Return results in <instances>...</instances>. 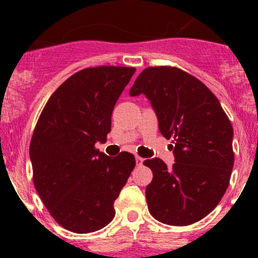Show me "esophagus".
Masks as SVG:
<instances>
[{
  "label": "esophagus",
  "instance_id": "34e87169",
  "mask_svg": "<svg viewBox=\"0 0 258 258\" xmlns=\"http://www.w3.org/2000/svg\"><path fill=\"white\" fill-rule=\"evenodd\" d=\"M136 163L137 166H141L142 163H144V158L140 157V156H136Z\"/></svg>",
  "mask_w": 258,
  "mask_h": 258
}]
</instances>
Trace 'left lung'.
<instances>
[{
	"mask_svg": "<svg viewBox=\"0 0 258 258\" xmlns=\"http://www.w3.org/2000/svg\"><path fill=\"white\" fill-rule=\"evenodd\" d=\"M145 95L161 135L172 140L175 163L155 157L146 187L148 211L160 222L187 226L206 217L220 204L233 168V128L220 101L196 77L177 67H148L130 96Z\"/></svg>",
	"mask_w": 258,
	"mask_h": 258,
	"instance_id": "obj_1",
	"label": "left lung"
}]
</instances>
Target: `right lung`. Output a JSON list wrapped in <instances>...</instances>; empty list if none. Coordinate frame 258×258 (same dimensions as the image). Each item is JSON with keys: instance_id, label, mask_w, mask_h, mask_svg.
I'll return each instance as SVG.
<instances>
[{"instance_id": "obj_1", "label": "right lung", "mask_w": 258, "mask_h": 258, "mask_svg": "<svg viewBox=\"0 0 258 258\" xmlns=\"http://www.w3.org/2000/svg\"><path fill=\"white\" fill-rule=\"evenodd\" d=\"M134 67L101 66L72 75L52 93L33 131V183L52 217L66 230L90 233L114 217L113 202L136 165L132 153L96 150Z\"/></svg>"}]
</instances>
